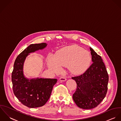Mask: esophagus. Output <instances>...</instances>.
<instances>
[{"instance_id": "esophagus-1", "label": "esophagus", "mask_w": 121, "mask_h": 121, "mask_svg": "<svg viewBox=\"0 0 121 121\" xmlns=\"http://www.w3.org/2000/svg\"><path fill=\"white\" fill-rule=\"evenodd\" d=\"M59 80L61 81H65L66 80V78L65 77H61L60 78H59Z\"/></svg>"}]
</instances>
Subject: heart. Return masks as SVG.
<instances>
[{"label": "heart", "mask_w": 121, "mask_h": 121, "mask_svg": "<svg viewBox=\"0 0 121 121\" xmlns=\"http://www.w3.org/2000/svg\"><path fill=\"white\" fill-rule=\"evenodd\" d=\"M91 61L88 51L77 46H71L61 49L56 56L49 54L47 62L49 69L55 73L62 71L61 66H67L72 74L79 75L88 68Z\"/></svg>", "instance_id": "1"}]
</instances>
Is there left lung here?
Listing matches in <instances>:
<instances>
[{"mask_svg": "<svg viewBox=\"0 0 121 121\" xmlns=\"http://www.w3.org/2000/svg\"><path fill=\"white\" fill-rule=\"evenodd\" d=\"M93 64L81 75L72 77L77 88L73 98L79 108L89 109L99 104L108 91V75L101 56L90 48Z\"/></svg>", "mask_w": 121, "mask_h": 121, "instance_id": "8db88e82", "label": "left lung"}]
</instances>
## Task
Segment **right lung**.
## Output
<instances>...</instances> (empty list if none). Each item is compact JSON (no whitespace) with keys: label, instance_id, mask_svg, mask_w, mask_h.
<instances>
[{"label":"right lung","instance_id":"right-lung-1","mask_svg":"<svg viewBox=\"0 0 121 121\" xmlns=\"http://www.w3.org/2000/svg\"><path fill=\"white\" fill-rule=\"evenodd\" d=\"M47 44H32L19 55L14 64L12 74L13 88L14 95L24 105L35 108L45 105L48 100L57 79L33 78L25 76L23 66L26 57L31 53L46 47Z\"/></svg>","mask_w":121,"mask_h":121}]
</instances>
